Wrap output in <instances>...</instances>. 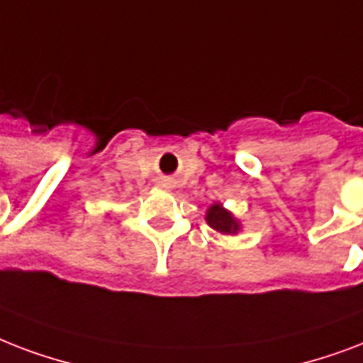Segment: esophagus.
I'll list each match as a JSON object with an SVG mask.
<instances>
[{
    "mask_svg": "<svg viewBox=\"0 0 363 363\" xmlns=\"http://www.w3.org/2000/svg\"><path fill=\"white\" fill-rule=\"evenodd\" d=\"M162 187H164V189H170V187H172V184H170V179H164V184H162Z\"/></svg>",
    "mask_w": 363,
    "mask_h": 363,
    "instance_id": "1",
    "label": "esophagus"
}]
</instances>
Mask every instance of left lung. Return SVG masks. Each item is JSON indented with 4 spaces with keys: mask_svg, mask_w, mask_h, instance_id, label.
I'll list each match as a JSON object with an SVG mask.
<instances>
[{
    "mask_svg": "<svg viewBox=\"0 0 363 363\" xmlns=\"http://www.w3.org/2000/svg\"><path fill=\"white\" fill-rule=\"evenodd\" d=\"M204 220L213 231L221 233V235H238L240 229H242L240 220H237L235 213L231 210H227L221 202H213V204L208 206Z\"/></svg>",
    "mask_w": 363,
    "mask_h": 363,
    "instance_id": "1",
    "label": "left lung"
}]
</instances>
